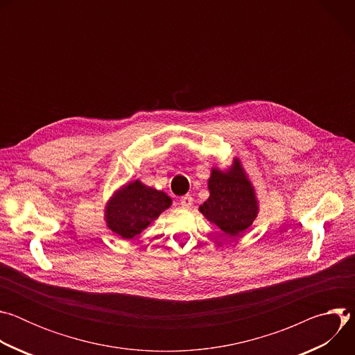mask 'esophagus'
I'll return each mask as SVG.
<instances>
[{
  "label": "esophagus",
  "mask_w": 355,
  "mask_h": 355,
  "mask_svg": "<svg viewBox=\"0 0 355 355\" xmlns=\"http://www.w3.org/2000/svg\"><path fill=\"white\" fill-rule=\"evenodd\" d=\"M192 202H193V198L191 195H185L180 198V205L182 208H189L192 205Z\"/></svg>",
  "instance_id": "34e87169"
}]
</instances>
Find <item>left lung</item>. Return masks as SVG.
I'll list each match as a JSON object with an SVG mask.
<instances>
[{
    "mask_svg": "<svg viewBox=\"0 0 355 355\" xmlns=\"http://www.w3.org/2000/svg\"><path fill=\"white\" fill-rule=\"evenodd\" d=\"M208 187L211 195L199 207L202 215L227 236H239L251 226L259 212L257 199L239 160L232 170L214 168Z\"/></svg>",
    "mask_w": 355,
    "mask_h": 355,
    "instance_id": "obj_1",
    "label": "left lung"
}]
</instances>
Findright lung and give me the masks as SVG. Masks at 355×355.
Returning <instances> with one entry per match:
<instances>
[{"label":"right lung","mask_w":355,"mask_h":355,"mask_svg":"<svg viewBox=\"0 0 355 355\" xmlns=\"http://www.w3.org/2000/svg\"><path fill=\"white\" fill-rule=\"evenodd\" d=\"M171 198L139 180L125 185L110 200L105 211L108 227L122 239H133L170 208Z\"/></svg>","instance_id":"1"}]
</instances>
